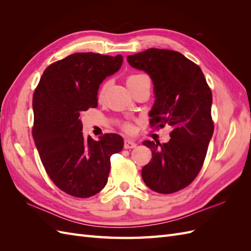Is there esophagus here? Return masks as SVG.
<instances>
[{"instance_id":"1","label":"esophagus","mask_w":251,"mask_h":251,"mask_svg":"<svg viewBox=\"0 0 251 251\" xmlns=\"http://www.w3.org/2000/svg\"><path fill=\"white\" fill-rule=\"evenodd\" d=\"M137 144H136L135 141L130 140V139H125V149H134Z\"/></svg>"}]
</instances>
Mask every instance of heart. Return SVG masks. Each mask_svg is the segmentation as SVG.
Segmentation results:
<instances>
[{
  "mask_svg": "<svg viewBox=\"0 0 251 251\" xmlns=\"http://www.w3.org/2000/svg\"><path fill=\"white\" fill-rule=\"evenodd\" d=\"M147 78H148V76H146V75H143V74L131 75V76H128L127 79H126L127 87L132 88L133 86L136 85V83H138L141 80L147 79ZM109 87H110V80H105L101 83L100 89H98V93H97L98 100H102L105 92H107V90L109 89ZM121 126H123L124 130L126 131V132H132L133 131V126H132L131 123H128V121H125V123H123V125H121Z\"/></svg>",
  "mask_w": 251,
  "mask_h": 251,
  "instance_id": "b5f03b06",
  "label": "heart"
}]
</instances>
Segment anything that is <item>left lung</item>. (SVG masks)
Returning <instances> with one entry per match:
<instances>
[{
	"instance_id": "1",
	"label": "left lung",
	"mask_w": 251,
	"mask_h": 251,
	"mask_svg": "<svg viewBox=\"0 0 251 251\" xmlns=\"http://www.w3.org/2000/svg\"><path fill=\"white\" fill-rule=\"evenodd\" d=\"M126 59L153 80L156 100L150 112L151 126L174 127L169 142H142L151 151L142 179L151 191L176 193L199 174L214 134L210 88L200 67L180 52L151 48Z\"/></svg>"
}]
</instances>
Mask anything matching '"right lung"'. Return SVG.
Segmentation results:
<instances>
[{"mask_svg":"<svg viewBox=\"0 0 251 251\" xmlns=\"http://www.w3.org/2000/svg\"><path fill=\"white\" fill-rule=\"evenodd\" d=\"M123 56L74 53L51 64L35 88L32 136L48 176L66 194L89 198L107 184L113 154L124 148L117 134L96 141L82 136L81 114L97 107L103 79L117 72Z\"/></svg>","mask_w":251,"mask_h":251,"instance_id":"1","label":"right lung"}]
</instances>
